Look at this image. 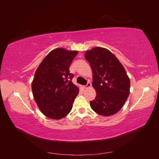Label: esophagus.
I'll return each instance as SVG.
<instances>
[{"label": "esophagus", "instance_id": "esophagus-1", "mask_svg": "<svg viewBox=\"0 0 159 159\" xmlns=\"http://www.w3.org/2000/svg\"><path fill=\"white\" fill-rule=\"evenodd\" d=\"M91 86V83L88 82L87 84H86L85 85H84V88L85 89H88V88H90Z\"/></svg>", "mask_w": 159, "mask_h": 159}]
</instances>
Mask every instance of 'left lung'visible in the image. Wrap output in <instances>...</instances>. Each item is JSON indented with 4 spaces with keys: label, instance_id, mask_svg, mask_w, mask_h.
Listing matches in <instances>:
<instances>
[{
    "label": "left lung",
    "instance_id": "obj_1",
    "mask_svg": "<svg viewBox=\"0 0 159 159\" xmlns=\"http://www.w3.org/2000/svg\"><path fill=\"white\" fill-rule=\"evenodd\" d=\"M93 71L95 98L90 102L95 112L110 116L122 108L128 98L130 80L123 65L109 50L96 47L85 52Z\"/></svg>",
    "mask_w": 159,
    "mask_h": 159
}]
</instances>
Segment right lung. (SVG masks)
<instances>
[{
    "instance_id": "add662e5",
    "label": "right lung",
    "mask_w": 159,
    "mask_h": 159,
    "mask_svg": "<svg viewBox=\"0 0 159 159\" xmlns=\"http://www.w3.org/2000/svg\"><path fill=\"white\" fill-rule=\"evenodd\" d=\"M78 53L56 48L45 57L35 72L32 84L34 98L41 112L50 119L66 116L79 93L71 81L74 75L69 70Z\"/></svg>"
}]
</instances>
